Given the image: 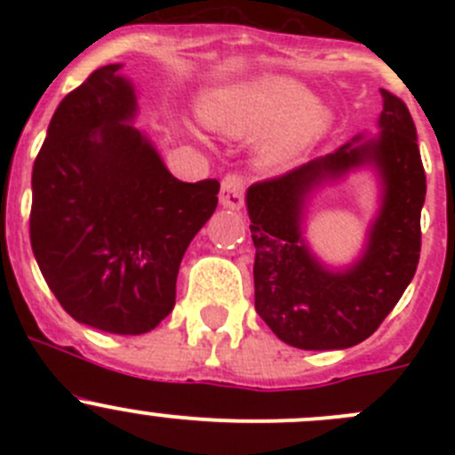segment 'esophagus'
<instances>
[{"instance_id": "esophagus-1", "label": "esophagus", "mask_w": 455, "mask_h": 455, "mask_svg": "<svg viewBox=\"0 0 455 455\" xmlns=\"http://www.w3.org/2000/svg\"><path fill=\"white\" fill-rule=\"evenodd\" d=\"M220 204L227 209H242L244 204V180L237 173H228L222 180V189H220Z\"/></svg>"}]
</instances>
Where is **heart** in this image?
<instances>
[{
	"label": "heart",
	"mask_w": 455,
	"mask_h": 455,
	"mask_svg": "<svg viewBox=\"0 0 455 455\" xmlns=\"http://www.w3.org/2000/svg\"><path fill=\"white\" fill-rule=\"evenodd\" d=\"M200 116L218 134L235 139L261 134L257 158L270 172L295 164L334 125L332 109L283 75H261L213 90L202 99Z\"/></svg>",
	"instance_id": "1"
}]
</instances>
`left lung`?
I'll return each mask as SVG.
<instances>
[{
    "mask_svg": "<svg viewBox=\"0 0 455 455\" xmlns=\"http://www.w3.org/2000/svg\"><path fill=\"white\" fill-rule=\"evenodd\" d=\"M379 139L356 136L246 191L255 244V310L283 343L299 350H343L365 341L414 279L420 257V209L427 182L407 105L380 90ZM370 164L381 178V209L364 255L330 271L303 240V206L319 184Z\"/></svg>",
    "mask_w": 455,
    "mask_h": 455,
    "instance_id": "8db88e82",
    "label": "left lung"
}]
</instances>
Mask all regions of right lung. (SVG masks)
Here are the masks:
<instances>
[{
  "mask_svg": "<svg viewBox=\"0 0 455 455\" xmlns=\"http://www.w3.org/2000/svg\"><path fill=\"white\" fill-rule=\"evenodd\" d=\"M121 63L59 103L32 167L30 244L72 319L145 334L173 310L187 246L218 206V180L182 182L134 123Z\"/></svg>",
  "mask_w": 455,
  "mask_h": 455,
  "instance_id": "obj_1",
  "label": "right lung"
}]
</instances>
